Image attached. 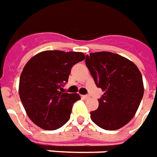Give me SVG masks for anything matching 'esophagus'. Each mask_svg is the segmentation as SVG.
Masks as SVG:
<instances>
[{"label": "esophagus", "mask_w": 157, "mask_h": 157, "mask_svg": "<svg viewBox=\"0 0 157 157\" xmlns=\"http://www.w3.org/2000/svg\"><path fill=\"white\" fill-rule=\"evenodd\" d=\"M83 98L85 99V100H87V99L90 98V94H85V95H83Z\"/></svg>", "instance_id": "34e87169"}]
</instances>
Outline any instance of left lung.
<instances>
[{"instance_id":"8db88e82","label":"left lung","mask_w":157,"mask_h":157,"mask_svg":"<svg viewBox=\"0 0 157 157\" xmlns=\"http://www.w3.org/2000/svg\"><path fill=\"white\" fill-rule=\"evenodd\" d=\"M85 64L98 88L104 91L91 120L105 130L119 129L132 119L144 94L137 66L118 54L101 52L86 56Z\"/></svg>"}]
</instances>
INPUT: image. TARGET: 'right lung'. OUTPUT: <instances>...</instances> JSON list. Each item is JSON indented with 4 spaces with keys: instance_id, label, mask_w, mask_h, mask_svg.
<instances>
[{
    "instance_id": "right-lung-1",
    "label": "right lung",
    "mask_w": 157,
    "mask_h": 157,
    "mask_svg": "<svg viewBox=\"0 0 157 157\" xmlns=\"http://www.w3.org/2000/svg\"><path fill=\"white\" fill-rule=\"evenodd\" d=\"M85 58L82 52L45 51L26 63L19 79V96L31 121L45 130H55L69 120L78 94L64 93L73 65Z\"/></svg>"
}]
</instances>
